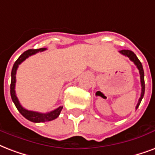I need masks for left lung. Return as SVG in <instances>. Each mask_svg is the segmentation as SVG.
Instances as JSON below:
<instances>
[{"mask_svg":"<svg viewBox=\"0 0 155 155\" xmlns=\"http://www.w3.org/2000/svg\"><path fill=\"white\" fill-rule=\"evenodd\" d=\"M120 54H122L123 55L129 58V59L133 62V63L137 66V69L139 70V73H140V84H141V93H140V97L139 100H138V103L136 106V109H137L138 106L140 105V101L142 100L144 97V94H145V80H144V70L143 67H142V64L141 62H140V60L137 58V57L136 55L133 51L131 50H128V49H123V50H120Z\"/></svg>","mask_w":155,"mask_h":155,"instance_id":"1","label":"left lung"}]
</instances>
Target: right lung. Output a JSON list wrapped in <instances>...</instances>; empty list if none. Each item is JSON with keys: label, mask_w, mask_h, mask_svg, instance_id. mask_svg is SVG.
I'll list each match as a JSON object with an SVG mask.
<instances>
[{"label": "right lung", "mask_w": 155, "mask_h": 155, "mask_svg": "<svg viewBox=\"0 0 155 155\" xmlns=\"http://www.w3.org/2000/svg\"><path fill=\"white\" fill-rule=\"evenodd\" d=\"M45 48H41L38 49H28L25 51L23 54L20 55V57L17 59V61L15 62V64L13 66L11 71V84H10V95H11L12 101H14L16 108L20 112V114L22 116L25 117L26 119L30 120L31 122L34 123H42L47 122V121H51L55 119H57L59 116V114L61 113V110H62V106H59L58 108L48 113H40V112L32 111V110H28L25 108H23L21 104H20L18 99L16 93H15V83H16V71L18 66L22 63L24 60L28 58V57L34 55L38 52H42L45 50Z\"/></svg>", "instance_id": "right-lung-1"}]
</instances>
